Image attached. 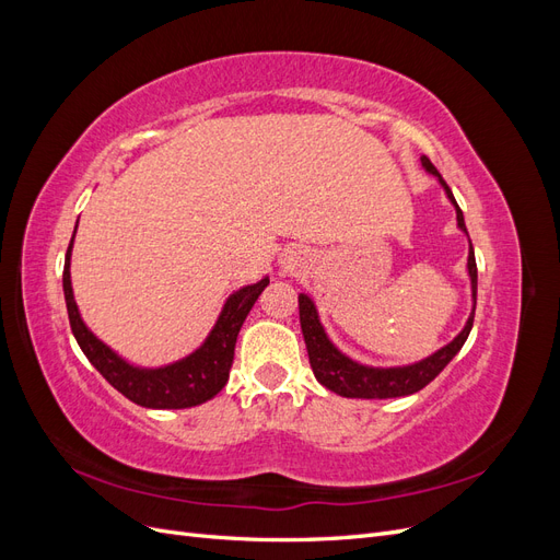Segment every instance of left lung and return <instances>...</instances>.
I'll list each match as a JSON object with an SVG mask.
<instances>
[{"label": "left lung", "mask_w": 560, "mask_h": 560, "mask_svg": "<svg viewBox=\"0 0 560 560\" xmlns=\"http://www.w3.org/2000/svg\"><path fill=\"white\" fill-rule=\"evenodd\" d=\"M420 163L430 175L439 179V184L444 186L451 206L455 208L457 229H460L469 238L463 210L457 208L448 184L444 182L442 175H439V171L430 163L428 156H422ZM467 276L471 284V313L465 322L463 331L457 334L451 343L432 352L430 358L413 364H404V366H369L348 358L346 352H341L331 343V338L327 336L325 327H322L315 301L308 294H299L301 331H303V341H306V348H308V360H311L315 378L327 389H331V393L341 397H352V399H393V397H406V395L418 393V389H422L430 381H434L439 374H442L444 366L455 358L457 352H460L471 331L474 308H477V259H474L471 241H469V254H467Z\"/></svg>", "instance_id": "1"}]
</instances>
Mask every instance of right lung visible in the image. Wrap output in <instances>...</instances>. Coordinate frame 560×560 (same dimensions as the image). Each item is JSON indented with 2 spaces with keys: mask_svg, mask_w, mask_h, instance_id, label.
I'll use <instances>...</instances> for the list:
<instances>
[{
  "mask_svg": "<svg viewBox=\"0 0 560 560\" xmlns=\"http://www.w3.org/2000/svg\"><path fill=\"white\" fill-rule=\"evenodd\" d=\"M72 243L65 254L62 273L67 315H70V327L79 348L100 374L107 378V383L116 387L124 397L140 406H147V409H189V406H198L212 399L229 381L238 331L247 313L252 311L254 301H257L259 294L268 287V278H261L254 284H245L238 292H233L226 299L224 308L219 313L206 341H202L194 352L186 354V358L165 366H138L130 364L107 343L100 341V338L86 327V322L81 319L70 278Z\"/></svg>",
  "mask_w": 560,
  "mask_h": 560,
  "instance_id": "1",
  "label": "right lung"
}]
</instances>
